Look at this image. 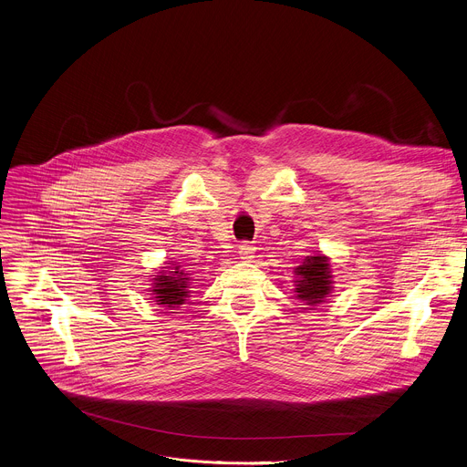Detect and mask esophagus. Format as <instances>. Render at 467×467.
<instances>
[{"label":"esophagus","mask_w":467,"mask_h":467,"mask_svg":"<svg viewBox=\"0 0 467 467\" xmlns=\"http://www.w3.org/2000/svg\"><path fill=\"white\" fill-rule=\"evenodd\" d=\"M254 251H256V247L251 245V244H242V245L238 247L240 258H242V260H247V262L254 258Z\"/></svg>","instance_id":"obj_1"}]
</instances>
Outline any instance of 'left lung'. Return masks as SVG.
<instances>
[{
    "mask_svg": "<svg viewBox=\"0 0 467 467\" xmlns=\"http://www.w3.org/2000/svg\"><path fill=\"white\" fill-rule=\"evenodd\" d=\"M294 296L308 306H317L328 299L335 288L328 256L323 253L305 256L296 268Z\"/></svg>",
    "mask_w": 467,
    "mask_h": 467,
    "instance_id": "1",
    "label": "left lung"
}]
</instances>
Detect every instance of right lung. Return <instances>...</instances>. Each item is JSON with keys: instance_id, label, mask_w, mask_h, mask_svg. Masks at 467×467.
<instances>
[{"instance_id": "add662e5", "label": "right lung", "mask_w": 467, "mask_h": 467, "mask_svg": "<svg viewBox=\"0 0 467 467\" xmlns=\"http://www.w3.org/2000/svg\"><path fill=\"white\" fill-rule=\"evenodd\" d=\"M170 265L161 268L159 275H153V283L150 288L151 299H155L157 305L166 308H177L186 303L190 297V274L182 270L179 262L170 260Z\"/></svg>"}]
</instances>
